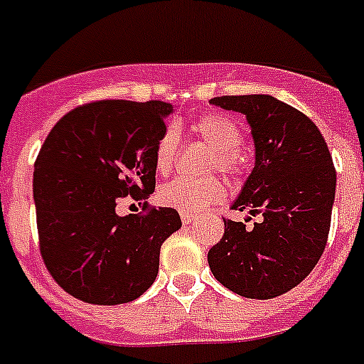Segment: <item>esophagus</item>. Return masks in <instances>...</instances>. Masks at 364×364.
<instances>
[{
	"instance_id": "obj_1",
	"label": "esophagus",
	"mask_w": 364,
	"mask_h": 364,
	"mask_svg": "<svg viewBox=\"0 0 364 364\" xmlns=\"http://www.w3.org/2000/svg\"><path fill=\"white\" fill-rule=\"evenodd\" d=\"M181 220L183 224H191V222L196 220V215H194V213H181Z\"/></svg>"
}]
</instances>
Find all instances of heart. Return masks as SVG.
<instances>
[{"mask_svg": "<svg viewBox=\"0 0 364 364\" xmlns=\"http://www.w3.org/2000/svg\"><path fill=\"white\" fill-rule=\"evenodd\" d=\"M192 131L215 149V164H218L220 170L231 176L242 172L244 159L239 149L242 142V131L233 118L220 112H209L192 122ZM177 149H179V133L173 125H168L155 144V168L159 173L166 176L172 172L176 166ZM224 196L225 187L218 177H205V179L176 177L159 191L161 203L181 213L205 209L224 200Z\"/></svg>", "mask_w": 364, "mask_h": 364, "instance_id": "heart-1", "label": "heart"}]
</instances>
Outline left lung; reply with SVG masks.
Listing matches in <instances>:
<instances>
[{"instance_id": "obj_1", "label": "left lung", "mask_w": 364, "mask_h": 364, "mask_svg": "<svg viewBox=\"0 0 364 364\" xmlns=\"http://www.w3.org/2000/svg\"><path fill=\"white\" fill-rule=\"evenodd\" d=\"M210 103L242 112L252 127L255 166L231 209L262 220L246 228L224 218V237L207 261L229 291L270 300L309 276L326 248L337 185L331 154L304 112L268 94Z\"/></svg>"}]
</instances>
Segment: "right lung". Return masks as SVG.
<instances>
[{"label": "right lung", "instance_id": "1", "mask_svg": "<svg viewBox=\"0 0 364 364\" xmlns=\"http://www.w3.org/2000/svg\"><path fill=\"white\" fill-rule=\"evenodd\" d=\"M172 112L164 102L103 100L64 114L44 140L33 173L41 253L73 298L127 304L154 285L179 213L120 216L116 205L155 191V144Z\"/></svg>", "mask_w": 364, "mask_h": 364}]
</instances>
